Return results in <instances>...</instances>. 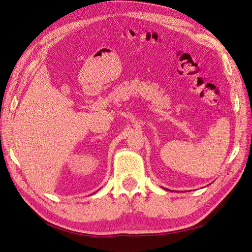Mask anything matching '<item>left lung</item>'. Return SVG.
<instances>
[{
    "label": "left lung",
    "instance_id": "obj_1",
    "mask_svg": "<svg viewBox=\"0 0 252 252\" xmlns=\"http://www.w3.org/2000/svg\"><path fill=\"white\" fill-rule=\"evenodd\" d=\"M167 190H168V189H167Z\"/></svg>",
    "mask_w": 252,
    "mask_h": 252
}]
</instances>
